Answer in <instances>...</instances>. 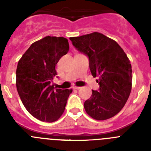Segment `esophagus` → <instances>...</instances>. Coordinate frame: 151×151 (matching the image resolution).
Segmentation results:
<instances>
[{"label":"esophagus","instance_id":"obj_1","mask_svg":"<svg viewBox=\"0 0 151 151\" xmlns=\"http://www.w3.org/2000/svg\"><path fill=\"white\" fill-rule=\"evenodd\" d=\"M81 88L80 87H77V86H75L74 88H73V89H76V90H78V89H80Z\"/></svg>","mask_w":151,"mask_h":151}]
</instances>
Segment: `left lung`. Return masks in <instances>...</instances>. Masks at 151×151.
Segmentation results:
<instances>
[{"mask_svg":"<svg viewBox=\"0 0 151 151\" xmlns=\"http://www.w3.org/2000/svg\"><path fill=\"white\" fill-rule=\"evenodd\" d=\"M73 46L88 57L89 68L100 87L84 103L86 113L96 120H105L120 111L132 90V66L116 41L99 32L72 37Z\"/></svg>","mask_w":151,"mask_h":151,"instance_id":"left-lung-1","label":"left lung"}]
</instances>
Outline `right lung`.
Listing matches in <instances>:
<instances>
[{
    "mask_svg": "<svg viewBox=\"0 0 151 151\" xmlns=\"http://www.w3.org/2000/svg\"><path fill=\"white\" fill-rule=\"evenodd\" d=\"M63 37L46 36L29 47L19 60L16 85L20 99L31 115L47 122L57 121L65 110L72 89L54 88L55 66L69 51Z\"/></svg>",
    "mask_w": 151,
    "mask_h": 151,
    "instance_id": "right-lung-1",
    "label": "right lung"
}]
</instances>
